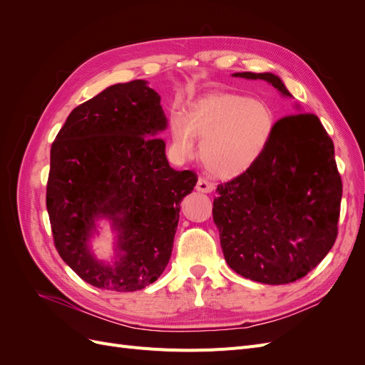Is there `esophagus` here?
<instances>
[{"mask_svg": "<svg viewBox=\"0 0 365 365\" xmlns=\"http://www.w3.org/2000/svg\"><path fill=\"white\" fill-rule=\"evenodd\" d=\"M196 190L202 192V193H210V192L215 190V184L207 181L205 178H200L196 182Z\"/></svg>", "mask_w": 365, "mask_h": 365, "instance_id": "obj_1", "label": "esophagus"}]
</instances>
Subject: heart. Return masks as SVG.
Wrapping results in <instances>:
<instances>
[{"instance_id":"b5f03b06","label":"heart","mask_w":365,"mask_h":365,"mask_svg":"<svg viewBox=\"0 0 365 365\" xmlns=\"http://www.w3.org/2000/svg\"><path fill=\"white\" fill-rule=\"evenodd\" d=\"M275 117L268 103L236 93H212L192 102L187 115L172 118L175 150L192 157L196 137L201 141L205 168L219 178L231 180L248 172L267 150Z\"/></svg>"}]
</instances>
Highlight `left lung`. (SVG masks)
Returning a JSON list of instances; mask_svg holds the SVG:
<instances>
[{"label":"left lung","instance_id":"1","mask_svg":"<svg viewBox=\"0 0 365 365\" xmlns=\"http://www.w3.org/2000/svg\"><path fill=\"white\" fill-rule=\"evenodd\" d=\"M267 81L286 96L272 73H235ZM213 220L231 269L245 279L286 284L304 277L334 247L342 181L334 141L315 114L275 121L267 150L252 168L219 184Z\"/></svg>","mask_w":365,"mask_h":365}]
</instances>
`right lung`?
<instances>
[{"mask_svg": "<svg viewBox=\"0 0 365 365\" xmlns=\"http://www.w3.org/2000/svg\"><path fill=\"white\" fill-rule=\"evenodd\" d=\"M161 97L145 81L106 88L74 108L53 141L47 210L54 247L82 280L96 288L132 292L168 267L180 204L197 176L175 170L157 137L168 126ZM118 231V259L106 265L87 242L95 220Z\"/></svg>", "mask_w": 365, "mask_h": 365, "instance_id": "obj_1", "label": "right lung"}]
</instances>
